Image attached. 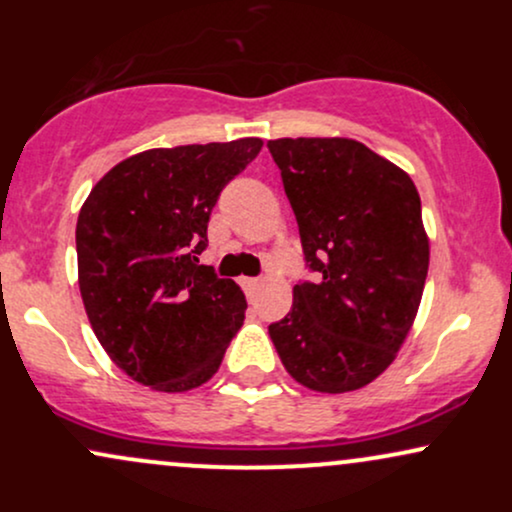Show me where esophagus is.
<instances>
[{"instance_id":"1","label":"esophagus","mask_w":512,"mask_h":512,"mask_svg":"<svg viewBox=\"0 0 512 512\" xmlns=\"http://www.w3.org/2000/svg\"><path fill=\"white\" fill-rule=\"evenodd\" d=\"M243 286H245V291H248V296L255 298L257 291L262 289V279H243Z\"/></svg>"}]
</instances>
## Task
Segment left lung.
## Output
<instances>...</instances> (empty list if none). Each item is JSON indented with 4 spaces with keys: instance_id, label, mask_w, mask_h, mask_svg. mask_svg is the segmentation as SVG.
Wrapping results in <instances>:
<instances>
[{
    "instance_id": "left-lung-1",
    "label": "left lung",
    "mask_w": 512,
    "mask_h": 512,
    "mask_svg": "<svg viewBox=\"0 0 512 512\" xmlns=\"http://www.w3.org/2000/svg\"><path fill=\"white\" fill-rule=\"evenodd\" d=\"M317 284L293 286L269 337L296 383L339 395L373 383L414 325L428 274L421 199L402 168L344 137L272 139Z\"/></svg>"
}]
</instances>
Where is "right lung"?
Masks as SVG:
<instances>
[{
  "label": "right lung",
  "instance_id": "add662e5",
  "mask_svg": "<svg viewBox=\"0 0 512 512\" xmlns=\"http://www.w3.org/2000/svg\"><path fill=\"white\" fill-rule=\"evenodd\" d=\"M262 139L149 149L110 168L76 221L79 289L117 368L158 392L216 373L245 320V293L199 264L216 199Z\"/></svg>",
  "mask_w": 512,
  "mask_h": 512
}]
</instances>
